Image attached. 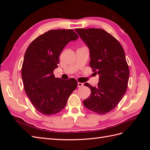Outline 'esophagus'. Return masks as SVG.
I'll return each instance as SVG.
<instances>
[{
	"label": "esophagus",
	"instance_id": "obj_1",
	"mask_svg": "<svg viewBox=\"0 0 150 150\" xmlns=\"http://www.w3.org/2000/svg\"><path fill=\"white\" fill-rule=\"evenodd\" d=\"M83 83H79V82H78V86L79 88H81V87H83Z\"/></svg>",
	"mask_w": 150,
	"mask_h": 150
}]
</instances>
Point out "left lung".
I'll return each instance as SVG.
<instances>
[{
  "label": "left lung",
  "mask_w": 150,
  "mask_h": 150,
  "mask_svg": "<svg viewBox=\"0 0 150 150\" xmlns=\"http://www.w3.org/2000/svg\"><path fill=\"white\" fill-rule=\"evenodd\" d=\"M90 51V67L99 75L97 87L84 83L91 94L84 106L104 115L115 109L125 95L129 76L123 48L115 38L102 29H76Z\"/></svg>",
  "instance_id": "8db88e82"
}]
</instances>
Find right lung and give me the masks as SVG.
Here are the masks:
<instances>
[{"label":"right lung","mask_w":150,"mask_h":150,"mask_svg":"<svg viewBox=\"0 0 150 150\" xmlns=\"http://www.w3.org/2000/svg\"><path fill=\"white\" fill-rule=\"evenodd\" d=\"M78 38L72 29L49 30L32 42L24 54L22 78L24 90L34 107L44 115L61 111L78 82L74 78H56L53 71L59 55L70 42Z\"/></svg>","instance_id":"right-lung-1"}]
</instances>
